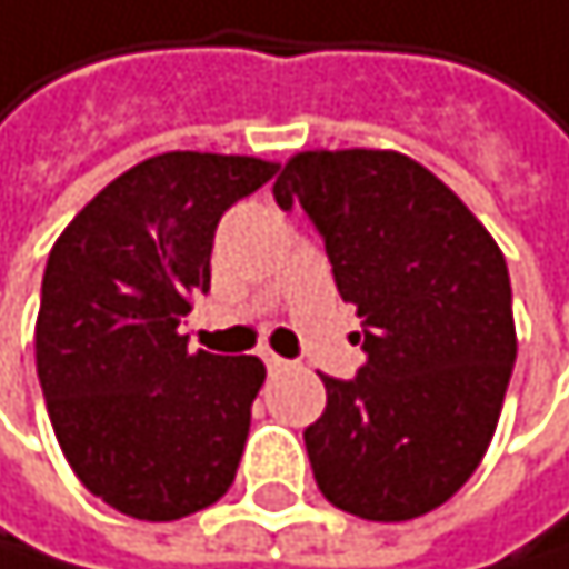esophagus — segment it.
I'll return each instance as SVG.
<instances>
[{
	"mask_svg": "<svg viewBox=\"0 0 569 569\" xmlns=\"http://www.w3.org/2000/svg\"><path fill=\"white\" fill-rule=\"evenodd\" d=\"M263 361H267V371H270V376H278V371H284V368H288V361H284V358L270 355V351H263Z\"/></svg>",
	"mask_w": 569,
	"mask_h": 569,
	"instance_id": "34e87169",
	"label": "esophagus"
}]
</instances>
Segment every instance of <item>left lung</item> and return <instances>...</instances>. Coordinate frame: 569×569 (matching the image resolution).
<instances>
[{
  "instance_id": "obj_1",
  "label": "left lung",
  "mask_w": 569,
  "mask_h": 569,
  "mask_svg": "<svg viewBox=\"0 0 569 569\" xmlns=\"http://www.w3.org/2000/svg\"><path fill=\"white\" fill-rule=\"evenodd\" d=\"M274 201L316 222L368 361L306 428L322 497L365 521L441 508L483 462L518 355L505 253L431 170L392 149L284 162Z\"/></svg>"
}]
</instances>
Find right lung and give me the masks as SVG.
I'll return each mask as SVG.
<instances>
[{
    "mask_svg": "<svg viewBox=\"0 0 569 569\" xmlns=\"http://www.w3.org/2000/svg\"><path fill=\"white\" fill-rule=\"evenodd\" d=\"M278 173L257 156L162 152L89 201L51 247L33 327L54 438L79 483L138 521L214 505L267 379L253 355L187 351L218 218Z\"/></svg>",
    "mask_w": 569,
    "mask_h": 569,
    "instance_id": "1",
    "label": "right lung"
}]
</instances>
